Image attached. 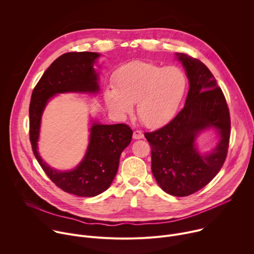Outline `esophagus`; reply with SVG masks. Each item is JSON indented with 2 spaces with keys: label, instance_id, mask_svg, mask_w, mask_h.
Listing matches in <instances>:
<instances>
[{
  "label": "esophagus",
  "instance_id": "esophagus-1",
  "mask_svg": "<svg viewBox=\"0 0 254 254\" xmlns=\"http://www.w3.org/2000/svg\"><path fill=\"white\" fill-rule=\"evenodd\" d=\"M132 137H133V139H140V138L143 137V133L139 130H135L132 133Z\"/></svg>",
  "mask_w": 254,
  "mask_h": 254
}]
</instances>
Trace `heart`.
Returning a JSON list of instances; mask_svg holds the SVG:
<instances>
[{"label":"heart","instance_id":"obj_1","mask_svg":"<svg viewBox=\"0 0 254 254\" xmlns=\"http://www.w3.org/2000/svg\"><path fill=\"white\" fill-rule=\"evenodd\" d=\"M114 87H106L103 98L108 110L120 118L132 113L151 128L169 124L177 115L188 86L184 71L177 66L131 61L113 74Z\"/></svg>","mask_w":254,"mask_h":254}]
</instances>
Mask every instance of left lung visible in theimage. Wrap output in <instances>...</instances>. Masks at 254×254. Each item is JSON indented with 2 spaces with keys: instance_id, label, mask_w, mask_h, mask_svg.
Wrapping results in <instances>:
<instances>
[{
  "instance_id": "left-lung-1",
  "label": "left lung",
  "mask_w": 254,
  "mask_h": 254,
  "mask_svg": "<svg viewBox=\"0 0 254 254\" xmlns=\"http://www.w3.org/2000/svg\"><path fill=\"white\" fill-rule=\"evenodd\" d=\"M189 81L185 106L162 128L146 132L152 148V172L161 189L177 197L189 196L205 187L221 170L230 137L229 110L221 88L200 60L175 53ZM213 129L216 146L202 152L197 137Z\"/></svg>"
}]
</instances>
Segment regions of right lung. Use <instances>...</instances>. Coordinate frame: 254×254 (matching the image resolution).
<instances>
[{
	"instance_id": "add662e5",
	"label": "right lung",
	"mask_w": 254,
	"mask_h": 254,
	"mask_svg": "<svg viewBox=\"0 0 254 254\" xmlns=\"http://www.w3.org/2000/svg\"><path fill=\"white\" fill-rule=\"evenodd\" d=\"M99 57L96 52H69L58 57L35 86L29 108L30 140L36 159L56 186L79 197H94L110 188L121 155L130 143L132 130L124 124L101 125L90 119L85 154L74 169L66 171L56 170L42 159L38 141L43 113L54 96L61 93L94 95L99 92V73L94 68Z\"/></svg>"
}]
</instances>
